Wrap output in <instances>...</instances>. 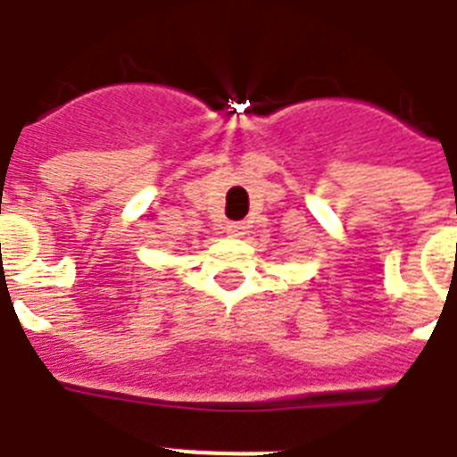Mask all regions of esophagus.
Masks as SVG:
<instances>
[{
	"instance_id": "1",
	"label": "esophagus",
	"mask_w": 457,
	"mask_h": 457,
	"mask_svg": "<svg viewBox=\"0 0 457 457\" xmlns=\"http://www.w3.org/2000/svg\"><path fill=\"white\" fill-rule=\"evenodd\" d=\"M248 232V222H229L228 235L229 237H244Z\"/></svg>"
}]
</instances>
